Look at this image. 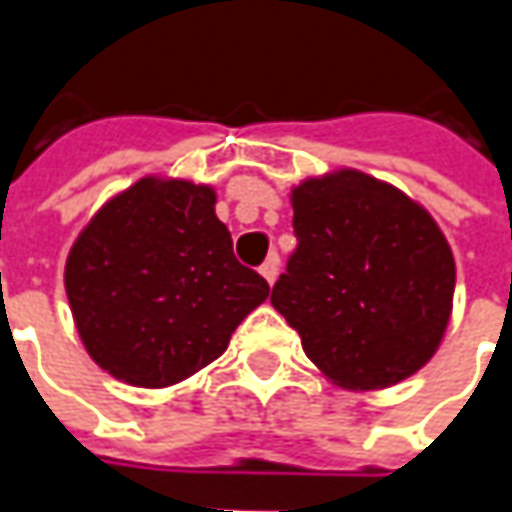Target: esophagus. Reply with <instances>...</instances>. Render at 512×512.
<instances>
[{"label":"esophagus","mask_w":512,"mask_h":512,"mask_svg":"<svg viewBox=\"0 0 512 512\" xmlns=\"http://www.w3.org/2000/svg\"><path fill=\"white\" fill-rule=\"evenodd\" d=\"M259 273L265 276L267 285H273V282H276V276H279V256H276V253H273V256H267V262L259 267Z\"/></svg>","instance_id":"esophagus-1"}]
</instances>
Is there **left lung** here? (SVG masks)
I'll list each match as a JSON object with an SVG mask.
<instances>
[{
	"label": "left lung",
	"instance_id": "obj_1",
	"mask_svg": "<svg viewBox=\"0 0 512 512\" xmlns=\"http://www.w3.org/2000/svg\"><path fill=\"white\" fill-rule=\"evenodd\" d=\"M299 245L270 302L307 359L347 390H382L433 359L453 310L456 262L419 202L362 170L290 193Z\"/></svg>",
	"mask_w": 512,
	"mask_h": 512
}]
</instances>
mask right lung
Listing matches in <instances>:
<instances>
[{
  "label": "right lung",
  "mask_w": 512,
  "mask_h": 512,
  "mask_svg": "<svg viewBox=\"0 0 512 512\" xmlns=\"http://www.w3.org/2000/svg\"><path fill=\"white\" fill-rule=\"evenodd\" d=\"M216 190L145 176L96 210L65 265L73 322L88 356L133 387H170L227 350L270 296L233 256Z\"/></svg>",
  "instance_id": "1"
}]
</instances>
